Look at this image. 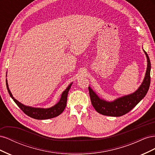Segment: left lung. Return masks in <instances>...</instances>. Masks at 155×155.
<instances>
[{
  "label": "left lung",
  "mask_w": 155,
  "mask_h": 155,
  "mask_svg": "<svg viewBox=\"0 0 155 155\" xmlns=\"http://www.w3.org/2000/svg\"><path fill=\"white\" fill-rule=\"evenodd\" d=\"M144 52L147 59V68L143 81L138 90L128 96H125L112 102H108L101 100L92 89L88 87L92 105L100 114L110 116H121L132 110L146 95L151 83V62L147 54Z\"/></svg>",
  "instance_id": "obj_1"
}]
</instances>
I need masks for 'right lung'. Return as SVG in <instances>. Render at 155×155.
I'll return each instance as SVG.
<instances>
[{"instance_id": "right-lung-1", "label": "right lung", "mask_w": 155, "mask_h": 155, "mask_svg": "<svg viewBox=\"0 0 155 155\" xmlns=\"http://www.w3.org/2000/svg\"><path fill=\"white\" fill-rule=\"evenodd\" d=\"M6 82L8 91L9 94H10V95L12 99L13 100V101H15V104L18 105V107H19L20 109L24 112V113L26 114L27 116L37 120H46L52 118L61 114L64 110L65 107H66L68 92L72 85L71 83L67 87L66 90L63 92L60 101L55 105L51 108H49V109H41V108H34L24 105L23 104H21L19 101H18L17 100H15V98L13 97L10 89L8 88L7 79L6 80Z\"/></svg>"}]
</instances>
